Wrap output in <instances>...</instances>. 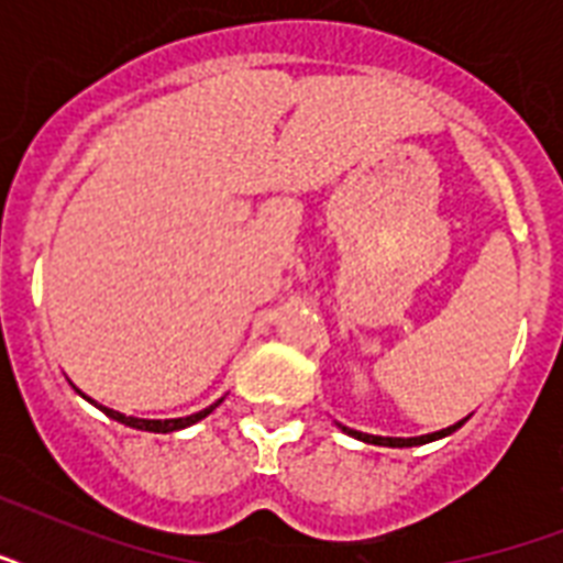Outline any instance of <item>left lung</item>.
Masks as SVG:
<instances>
[{"instance_id": "1", "label": "left lung", "mask_w": 563, "mask_h": 563, "mask_svg": "<svg viewBox=\"0 0 563 563\" xmlns=\"http://www.w3.org/2000/svg\"><path fill=\"white\" fill-rule=\"evenodd\" d=\"M464 420H467V418H464ZM464 420H459V423H453V427L441 429V432H432V435H420V438H383V435H368V432H356V429L342 427V423H339V429H342V432H347V435L360 438V441H365V444H376V446H418V444H429V441H438V438L453 435L455 429L462 427Z\"/></svg>"}]
</instances>
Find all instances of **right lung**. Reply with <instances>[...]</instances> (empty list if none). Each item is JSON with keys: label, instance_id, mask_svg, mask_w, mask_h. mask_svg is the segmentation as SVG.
Returning <instances> with one entry per match:
<instances>
[{"label": "right lung", "instance_id": "add662e5", "mask_svg": "<svg viewBox=\"0 0 563 563\" xmlns=\"http://www.w3.org/2000/svg\"><path fill=\"white\" fill-rule=\"evenodd\" d=\"M87 400H90V397H87ZM221 400H224V397H221ZM221 400H216V402H212V406H207V409L195 411V415H187V418H169V420L128 418V415H122V411H113V409H108V406H99V402H96V400H90V402H96V406H99V409L104 411L108 418L119 420V423H125V427L143 429V432H163V435H166V432H178V429H187V427H192V423H198V420H201V418H207V415H210V411L216 409V406H219Z\"/></svg>", "mask_w": 563, "mask_h": 563}]
</instances>
